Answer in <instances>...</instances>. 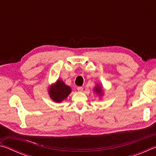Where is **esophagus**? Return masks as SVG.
Returning a JSON list of instances; mask_svg holds the SVG:
<instances>
[{"label": "esophagus", "instance_id": "34e87169", "mask_svg": "<svg viewBox=\"0 0 156 156\" xmlns=\"http://www.w3.org/2000/svg\"><path fill=\"white\" fill-rule=\"evenodd\" d=\"M77 89L78 90V91H83V87H78Z\"/></svg>", "mask_w": 156, "mask_h": 156}]
</instances>
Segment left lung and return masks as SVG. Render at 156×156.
I'll return each instance as SVG.
<instances>
[{
  "mask_svg": "<svg viewBox=\"0 0 156 156\" xmlns=\"http://www.w3.org/2000/svg\"><path fill=\"white\" fill-rule=\"evenodd\" d=\"M94 91L96 92L97 94H98L99 96H101L102 95V89L100 87V85L98 84H97V85L95 87V89H94Z\"/></svg>",
  "mask_w": 156,
  "mask_h": 156,
  "instance_id": "1",
  "label": "left lung"
}]
</instances>
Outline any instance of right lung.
<instances>
[{
	"label": "right lung",
	"mask_w": 156,
	"mask_h": 156,
	"mask_svg": "<svg viewBox=\"0 0 156 156\" xmlns=\"http://www.w3.org/2000/svg\"><path fill=\"white\" fill-rule=\"evenodd\" d=\"M48 92L51 100L56 102H60L67 98L69 94L72 92V89L66 85L62 80L58 79L56 83L49 87Z\"/></svg>",
	"instance_id": "add662e5"
}]
</instances>
